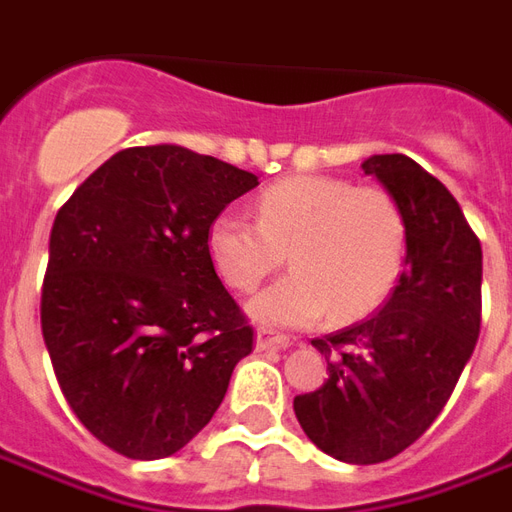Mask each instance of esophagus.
Wrapping results in <instances>:
<instances>
[{"label":"esophagus","instance_id":"34e87169","mask_svg":"<svg viewBox=\"0 0 512 512\" xmlns=\"http://www.w3.org/2000/svg\"><path fill=\"white\" fill-rule=\"evenodd\" d=\"M290 337L288 334L271 332V329H260L255 334V348L257 351H268V348H288Z\"/></svg>","mask_w":512,"mask_h":512}]
</instances>
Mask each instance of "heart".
Returning a JSON list of instances; mask_svg holds the SVG:
<instances>
[{
	"label": "heart",
	"instance_id": "1",
	"mask_svg": "<svg viewBox=\"0 0 512 512\" xmlns=\"http://www.w3.org/2000/svg\"><path fill=\"white\" fill-rule=\"evenodd\" d=\"M257 222L233 211L213 216L205 246L227 288L246 293L282 277L246 312L271 326H310L332 315L348 323L378 310L395 290L406 260V216L389 191L332 175H296L268 186L255 205Z\"/></svg>",
	"mask_w": 512,
	"mask_h": 512
}]
</instances>
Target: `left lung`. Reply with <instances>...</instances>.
<instances>
[{"label": "left lung", "instance_id": "left-lung-1", "mask_svg": "<svg viewBox=\"0 0 512 512\" xmlns=\"http://www.w3.org/2000/svg\"><path fill=\"white\" fill-rule=\"evenodd\" d=\"M406 216V268L381 310L312 345L326 356L321 389L296 395L310 441L345 463L395 458L430 428L480 334L483 249L447 186L403 153L370 156Z\"/></svg>", "mask_w": 512, "mask_h": 512}]
</instances>
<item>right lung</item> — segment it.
<instances>
[{
	"label": "right lung",
	"instance_id": "1",
	"mask_svg": "<svg viewBox=\"0 0 512 512\" xmlns=\"http://www.w3.org/2000/svg\"><path fill=\"white\" fill-rule=\"evenodd\" d=\"M257 175L180 145L128 147L54 219L40 326L73 414L126 458L186 447L222 406L252 326L205 233Z\"/></svg>",
	"mask_w": 512,
	"mask_h": 512
}]
</instances>
